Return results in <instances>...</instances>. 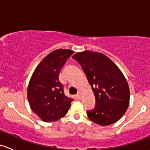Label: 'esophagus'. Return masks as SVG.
Segmentation results:
<instances>
[{"instance_id": "esophagus-1", "label": "esophagus", "mask_w": 150, "mask_h": 150, "mask_svg": "<svg viewBox=\"0 0 150 150\" xmlns=\"http://www.w3.org/2000/svg\"><path fill=\"white\" fill-rule=\"evenodd\" d=\"M77 98L79 99H81V92L79 91L78 93H77Z\"/></svg>"}]
</instances>
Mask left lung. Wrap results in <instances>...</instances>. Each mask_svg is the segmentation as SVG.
<instances>
[{"label":"left lung","mask_w":150,"mask_h":150,"mask_svg":"<svg viewBox=\"0 0 150 150\" xmlns=\"http://www.w3.org/2000/svg\"><path fill=\"white\" fill-rule=\"evenodd\" d=\"M72 58L81 65L95 95V107L86 111L89 119L103 126L120 120L128 107L129 89L118 67L99 52L84 51Z\"/></svg>","instance_id":"8db88e82"}]
</instances>
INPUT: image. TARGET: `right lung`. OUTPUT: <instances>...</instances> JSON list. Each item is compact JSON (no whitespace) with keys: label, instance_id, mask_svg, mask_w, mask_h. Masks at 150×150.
<instances>
[{"label":"right lung","instance_id":"right-lung-1","mask_svg":"<svg viewBox=\"0 0 150 150\" xmlns=\"http://www.w3.org/2000/svg\"><path fill=\"white\" fill-rule=\"evenodd\" d=\"M74 53L69 50H54L36 67L28 88L30 108L45 122L61 119L68 112L74 100L64 93V86L59 79L60 71Z\"/></svg>","mask_w":150,"mask_h":150}]
</instances>
